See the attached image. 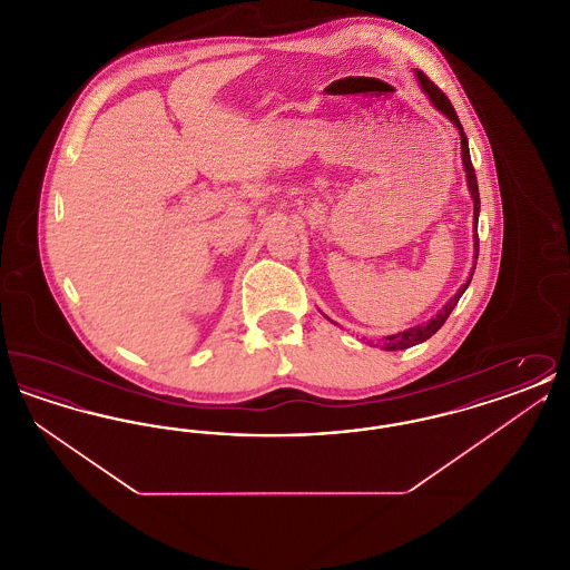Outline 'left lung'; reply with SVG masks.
<instances>
[{
    "label": "left lung",
    "mask_w": 570,
    "mask_h": 570,
    "mask_svg": "<svg viewBox=\"0 0 570 570\" xmlns=\"http://www.w3.org/2000/svg\"><path fill=\"white\" fill-rule=\"evenodd\" d=\"M416 79L421 82V89L428 94V98L432 100V105H434L435 109L440 110L442 115H446L453 124H455V128L460 130L461 136V160H463V168H465V179H468V188H470V194H472V200H474V258H479V212H481V198H479V184H476V175H474V166H472V160H470V149H468V138L463 135V128H461L460 117H458V112L453 109V105H451V100L435 87L434 82L430 81L421 70H416ZM472 275H474V267H472V272H470V277L465 279V284L461 286L460 291L455 293V297L451 298L438 314H435V318H432L430 323H423V325L412 326V328H406V331H400V333H395V335H389V337H384L382 340V351H404V348H410V346H416V344H421V342H425V340H430L432 335H434L435 331L440 328V326L446 323V318L451 316V312H453V307L458 305V301H460L461 295L465 293V288L470 286V279H472Z\"/></svg>",
    "instance_id": "obj_1"
}]
</instances>
